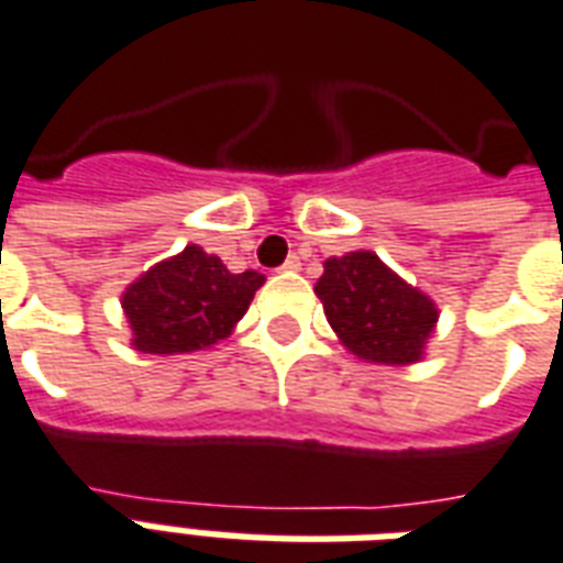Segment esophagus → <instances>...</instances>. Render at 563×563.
Wrapping results in <instances>:
<instances>
[{
  "instance_id": "obj_1",
  "label": "esophagus",
  "mask_w": 563,
  "mask_h": 563,
  "mask_svg": "<svg viewBox=\"0 0 563 563\" xmlns=\"http://www.w3.org/2000/svg\"><path fill=\"white\" fill-rule=\"evenodd\" d=\"M299 266H302V261H299L297 255H290V257H287V261H285V266H282V269H287V273H297Z\"/></svg>"
}]
</instances>
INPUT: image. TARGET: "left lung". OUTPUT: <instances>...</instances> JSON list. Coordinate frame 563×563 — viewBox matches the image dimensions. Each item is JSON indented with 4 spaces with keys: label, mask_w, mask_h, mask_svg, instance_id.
<instances>
[{
    "label": "left lung",
    "mask_w": 563,
    "mask_h": 563,
    "mask_svg": "<svg viewBox=\"0 0 563 563\" xmlns=\"http://www.w3.org/2000/svg\"><path fill=\"white\" fill-rule=\"evenodd\" d=\"M314 294L341 344L377 365L418 362L439 320L437 302L391 273L374 252L329 257Z\"/></svg>",
    "instance_id": "1"
}]
</instances>
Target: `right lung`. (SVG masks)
Returning a JSON list of instances; mask_svg holds the SVG:
<instances>
[{
    "mask_svg": "<svg viewBox=\"0 0 563 563\" xmlns=\"http://www.w3.org/2000/svg\"><path fill=\"white\" fill-rule=\"evenodd\" d=\"M264 276L231 273L217 255L186 246L126 287L121 306L133 346L154 356L196 353L231 335Z\"/></svg>",
    "mask_w": 563,
    "mask_h": 563,
    "instance_id": "1",
    "label": "right lung"
}]
</instances>
